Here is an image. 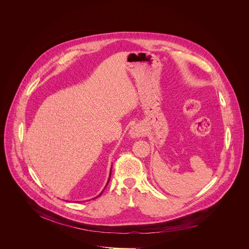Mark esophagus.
Wrapping results in <instances>:
<instances>
[{
  "label": "esophagus",
  "mask_w": 249,
  "mask_h": 249,
  "mask_svg": "<svg viewBox=\"0 0 249 249\" xmlns=\"http://www.w3.org/2000/svg\"><path fill=\"white\" fill-rule=\"evenodd\" d=\"M129 134H130V136H131L132 138H138V137L142 136V127H141V126H139V125H135V126H133V127L130 129Z\"/></svg>",
  "instance_id": "obj_1"
}]
</instances>
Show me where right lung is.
Segmentation results:
<instances>
[{
    "label": "right lung",
    "mask_w": 249,
    "mask_h": 249,
    "mask_svg": "<svg viewBox=\"0 0 249 249\" xmlns=\"http://www.w3.org/2000/svg\"><path fill=\"white\" fill-rule=\"evenodd\" d=\"M111 170H112V168H111ZM110 177H111V172H110V176H109V178H108V181H107V184H108V182H109V180H110ZM107 186H106V187H107ZM103 192H104V191H103ZM103 192H102V193H101V194H100V195H99V196H97V197H99V196H101V195H102V194H103Z\"/></svg>",
    "instance_id": "right-lung-1"
}]
</instances>
